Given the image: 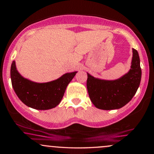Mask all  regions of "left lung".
<instances>
[{
  "label": "left lung",
  "instance_id": "1",
  "mask_svg": "<svg viewBox=\"0 0 154 154\" xmlns=\"http://www.w3.org/2000/svg\"><path fill=\"white\" fill-rule=\"evenodd\" d=\"M131 67L115 80H104L88 74L87 89L91 101L102 110L119 109L131 100L140 85L142 70L138 51L132 48Z\"/></svg>",
  "mask_w": 154,
  "mask_h": 154
}]
</instances>
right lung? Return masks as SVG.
<instances>
[{
  "label": "right lung",
  "mask_w": 154,
  "mask_h": 154,
  "mask_svg": "<svg viewBox=\"0 0 154 154\" xmlns=\"http://www.w3.org/2000/svg\"><path fill=\"white\" fill-rule=\"evenodd\" d=\"M77 73V71L68 72L56 80L38 82L23 77L17 71L15 60L12 61L10 70L12 85L17 96L26 106L37 110H48L58 106Z\"/></svg>",
  "instance_id": "obj_1"
}]
</instances>
